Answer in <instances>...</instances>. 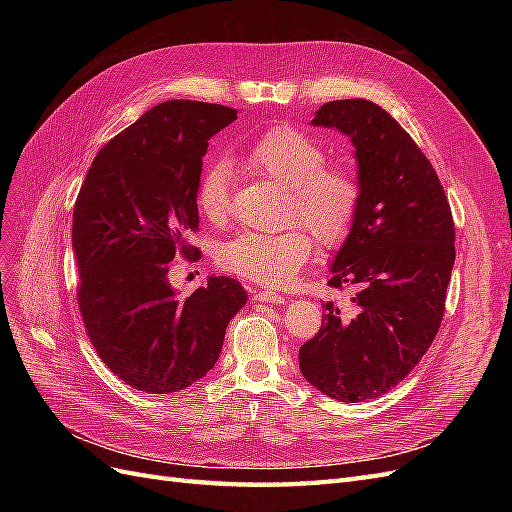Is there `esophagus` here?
Masks as SVG:
<instances>
[{
	"mask_svg": "<svg viewBox=\"0 0 512 512\" xmlns=\"http://www.w3.org/2000/svg\"><path fill=\"white\" fill-rule=\"evenodd\" d=\"M254 299L262 301V303H271V305H277V303H284L286 301L284 294L275 292V290H254Z\"/></svg>",
	"mask_w": 512,
	"mask_h": 512,
	"instance_id": "obj_1",
	"label": "esophagus"
}]
</instances>
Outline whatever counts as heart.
<instances>
[{"label":"heart","instance_id":"1","mask_svg":"<svg viewBox=\"0 0 512 512\" xmlns=\"http://www.w3.org/2000/svg\"><path fill=\"white\" fill-rule=\"evenodd\" d=\"M327 151L299 130H271L247 149L243 166L254 175L290 188L288 220H301L320 245L344 243L359 220L363 185L346 166H327ZM196 207L211 224L230 213V173L218 162L203 170L196 185ZM305 225V226H306ZM304 226V227H305ZM302 224L280 232L247 230L218 247L220 269L267 286H282L299 273L314 241Z\"/></svg>","mask_w":512,"mask_h":512}]
</instances>
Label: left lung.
<instances>
[{
	"mask_svg": "<svg viewBox=\"0 0 512 512\" xmlns=\"http://www.w3.org/2000/svg\"><path fill=\"white\" fill-rule=\"evenodd\" d=\"M312 123L352 138L363 205L329 280L350 288L348 309L324 303L299 367L320 393L359 404L397 386L436 339L455 265V222L431 162L382 106L333 100Z\"/></svg>",
	"mask_w": 512,
	"mask_h": 512,
	"instance_id": "1",
	"label": "left lung"
}]
</instances>
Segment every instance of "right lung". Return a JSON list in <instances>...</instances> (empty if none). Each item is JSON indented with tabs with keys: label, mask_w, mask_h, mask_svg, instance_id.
<instances>
[{
	"label": "right lung",
	"mask_w": 512,
	"mask_h": 512,
	"mask_svg": "<svg viewBox=\"0 0 512 512\" xmlns=\"http://www.w3.org/2000/svg\"><path fill=\"white\" fill-rule=\"evenodd\" d=\"M235 108L194 100L153 106L91 164L72 213L81 318L106 367L132 389L168 395L218 361L230 318L247 294L209 277L188 299L168 282L175 256L196 260V185L209 138Z\"/></svg>",
	"instance_id": "1"
}]
</instances>
